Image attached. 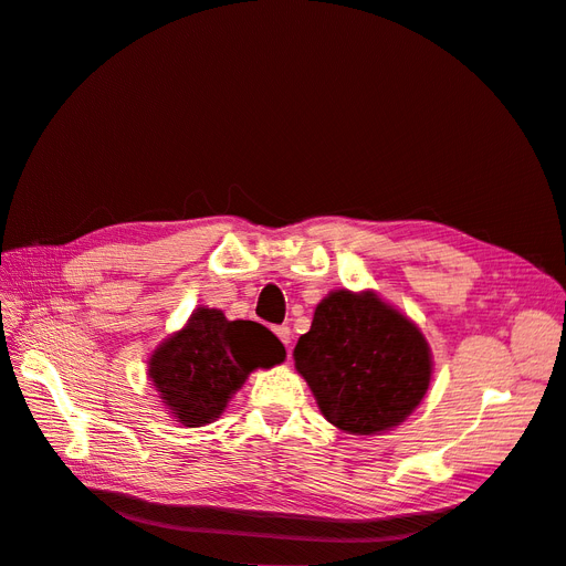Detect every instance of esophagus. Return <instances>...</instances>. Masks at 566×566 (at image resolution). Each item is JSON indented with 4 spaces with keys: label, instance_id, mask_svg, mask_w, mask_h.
<instances>
[{
    "label": "esophagus",
    "instance_id": "obj_1",
    "mask_svg": "<svg viewBox=\"0 0 566 566\" xmlns=\"http://www.w3.org/2000/svg\"><path fill=\"white\" fill-rule=\"evenodd\" d=\"M273 333L279 335V339L283 342V345H285L287 352H290V328H287V325H279V328H273Z\"/></svg>",
    "mask_w": 566,
    "mask_h": 566
}]
</instances>
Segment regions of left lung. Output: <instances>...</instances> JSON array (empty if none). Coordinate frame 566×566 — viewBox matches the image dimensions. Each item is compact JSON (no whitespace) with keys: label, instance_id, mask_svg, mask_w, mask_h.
Listing matches in <instances>:
<instances>
[{"label":"left lung","instance_id":"1","mask_svg":"<svg viewBox=\"0 0 566 566\" xmlns=\"http://www.w3.org/2000/svg\"><path fill=\"white\" fill-rule=\"evenodd\" d=\"M293 356L323 418L358 437L401 424L432 382L422 331L373 290L325 295Z\"/></svg>","mask_w":566,"mask_h":566}]
</instances>
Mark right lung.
Returning <instances> with one entry per match:
<instances>
[{
	"label": "right lung",
	"instance_id": "right-lung-1",
	"mask_svg": "<svg viewBox=\"0 0 566 566\" xmlns=\"http://www.w3.org/2000/svg\"><path fill=\"white\" fill-rule=\"evenodd\" d=\"M285 361V347L262 323L229 321L198 306L184 328L165 337L148 358V380L167 413L184 427H205L224 413L256 368Z\"/></svg>",
	"mask_w": 566,
	"mask_h": 566
}]
</instances>
